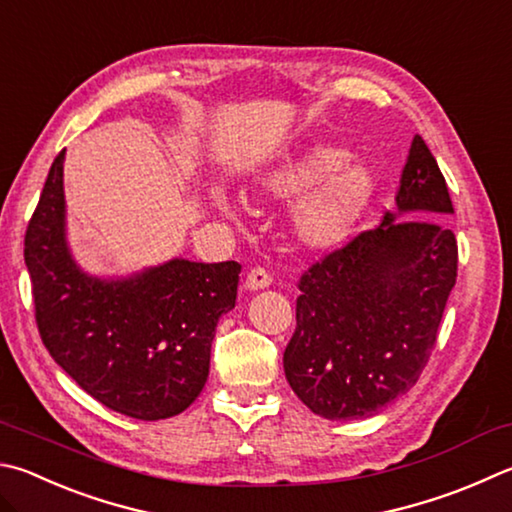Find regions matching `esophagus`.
I'll use <instances>...</instances> for the list:
<instances>
[{
    "label": "esophagus",
    "instance_id": "obj_1",
    "mask_svg": "<svg viewBox=\"0 0 512 512\" xmlns=\"http://www.w3.org/2000/svg\"><path fill=\"white\" fill-rule=\"evenodd\" d=\"M273 282V277L268 275L264 268H253V271H248L244 286L246 291H262V288H268Z\"/></svg>",
    "mask_w": 512,
    "mask_h": 512
}]
</instances>
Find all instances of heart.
<instances>
[{
	"mask_svg": "<svg viewBox=\"0 0 512 512\" xmlns=\"http://www.w3.org/2000/svg\"><path fill=\"white\" fill-rule=\"evenodd\" d=\"M255 188L266 199L294 201L291 228L306 250L329 253L356 232L376 197L378 176L367 161L345 147L311 143L286 154L255 174ZM210 201L224 215H235L239 201L224 185H212Z\"/></svg>",
	"mask_w": 512,
	"mask_h": 512,
	"instance_id": "obj_1",
	"label": "heart"
}]
</instances>
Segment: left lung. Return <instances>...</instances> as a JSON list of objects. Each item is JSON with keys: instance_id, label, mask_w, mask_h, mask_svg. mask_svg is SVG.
Returning <instances> with one entry per match:
<instances>
[{"instance_id": "left-lung-1", "label": "left lung", "mask_w": 512, "mask_h": 512, "mask_svg": "<svg viewBox=\"0 0 512 512\" xmlns=\"http://www.w3.org/2000/svg\"><path fill=\"white\" fill-rule=\"evenodd\" d=\"M452 212L439 165L414 136L396 208L302 275L284 374L313 414L369 418L414 387L457 282V239L443 224Z\"/></svg>"}]
</instances>
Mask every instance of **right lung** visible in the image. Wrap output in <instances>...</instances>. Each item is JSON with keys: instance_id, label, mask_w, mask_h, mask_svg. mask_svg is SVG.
<instances>
[{"instance_id": "obj_1", "label": "right lung", "mask_w": 512, "mask_h": 512, "mask_svg": "<svg viewBox=\"0 0 512 512\" xmlns=\"http://www.w3.org/2000/svg\"><path fill=\"white\" fill-rule=\"evenodd\" d=\"M35 320L51 358L109 410L161 421L197 401L217 322L235 309L241 266L172 257L120 277L71 253L64 152L46 176L24 239Z\"/></svg>"}]
</instances>
